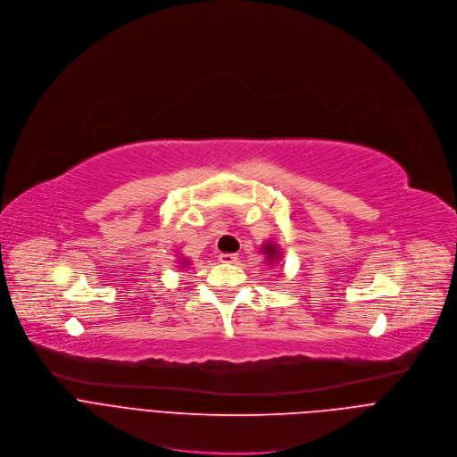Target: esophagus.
<instances>
[{
    "label": "esophagus",
    "instance_id": "34e87169",
    "mask_svg": "<svg viewBox=\"0 0 457 457\" xmlns=\"http://www.w3.org/2000/svg\"><path fill=\"white\" fill-rule=\"evenodd\" d=\"M220 261L225 264H236L237 262V255L236 253H220Z\"/></svg>",
    "mask_w": 457,
    "mask_h": 457
}]
</instances>
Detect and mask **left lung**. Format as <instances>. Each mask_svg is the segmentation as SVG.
I'll return each instance as SVG.
<instances>
[{"mask_svg":"<svg viewBox=\"0 0 457 457\" xmlns=\"http://www.w3.org/2000/svg\"><path fill=\"white\" fill-rule=\"evenodd\" d=\"M262 253H266V262H276V259L279 257V248L273 245V243H264V248H262Z\"/></svg>","mask_w":457,"mask_h":457,"instance_id":"left-lung-1","label":"left lung"}]
</instances>
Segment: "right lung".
<instances>
[{
  "label": "right lung",
  "mask_w": 457,
  "mask_h": 457,
  "mask_svg": "<svg viewBox=\"0 0 457 457\" xmlns=\"http://www.w3.org/2000/svg\"><path fill=\"white\" fill-rule=\"evenodd\" d=\"M178 261H179V266H181V268H186V266H189V262H187V259H184V261H181V257H179V259H178Z\"/></svg>",
  "instance_id": "right-lung-1"
}]
</instances>
